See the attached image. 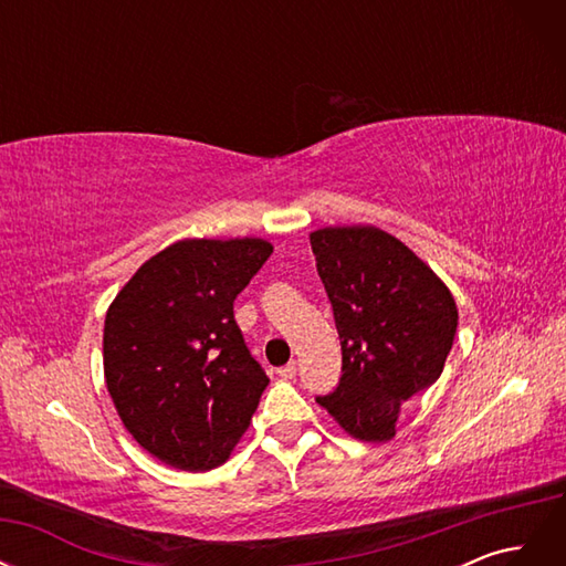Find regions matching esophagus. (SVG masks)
I'll use <instances>...</instances> for the list:
<instances>
[{
    "instance_id": "esophagus-1",
    "label": "esophagus",
    "mask_w": 566,
    "mask_h": 566,
    "mask_svg": "<svg viewBox=\"0 0 566 566\" xmlns=\"http://www.w3.org/2000/svg\"><path fill=\"white\" fill-rule=\"evenodd\" d=\"M279 375L283 380H293L295 375H297V361H290L287 366H283V368H279Z\"/></svg>"
}]
</instances>
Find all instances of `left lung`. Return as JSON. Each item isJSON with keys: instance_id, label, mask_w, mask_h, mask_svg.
Returning <instances> with one entry per match:
<instances>
[{"instance_id": "obj_1", "label": "left lung", "mask_w": 566, "mask_h": 566, "mask_svg": "<svg viewBox=\"0 0 566 566\" xmlns=\"http://www.w3.org/2000/svg\"><path fill=\"white\" fill-rule=\"evenodd\" d=\"M310 241L342 345L339 385L316 403L349 437L389 441L403 401L439 380L458 328L455 300L382 229L325 227Z\"/></svg>"}]
</instances>
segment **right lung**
Returning <instances> with one entry per match:
<instances>
[{"label": "right lung", "instance_id": "1", "mask_svg": "<svg viewBox=\"0 0 566 566\" xmlns=\"http://www.w3.org/2000/svg\"><path fill=\"white\" fill-rule=\"evenodd\" d=\"M264 238H184L136 269L106 312L104 375L119 420L165 465L227 462L269 385L233 300L269 260Z\"/></svg>", "mask_w": 566, "mask_h": 566}]
</instances>
